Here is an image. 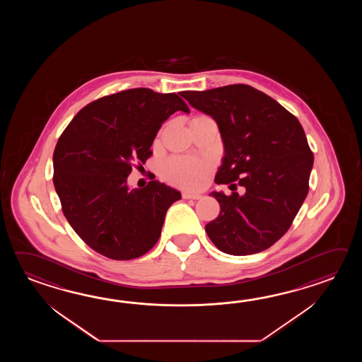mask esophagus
<instances>
[{"label": "esophagus", "instance_id": "34e87169", "mask_svg": "<svg viewBox=\"0 0 362 362\" xmlns=\"http://www.w3.org/2000/svg\"><path fill=\"white\" fill-rule=\"evenodd\" d=\"M182 198L184 199H202V195L200 194H194V192H182Z\"/></svg>", "mask_w": 362, "mask_h": 362}]
</instances>
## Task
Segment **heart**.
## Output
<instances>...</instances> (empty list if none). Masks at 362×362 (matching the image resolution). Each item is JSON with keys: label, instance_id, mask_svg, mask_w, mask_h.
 Listing matches in <instances>:
<instances>
[{"label": "heart", "instance_id": "obj_1", "mask_svg": "<svg viewBox=\"0 0 362 362\" xmlns=\"http://www.w3.org/2000/svg\"><path fill=\"white\" fill-rule=\"evenodd\" d=\"M208 167V163L200 159L173 156L164 162L162 173L172 184L197 189L204 182Z\"/></svg>", "mask_w": 362, "mask_h": 362}]
</instances>
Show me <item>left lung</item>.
<instances>
[{"mask_svg": "<svg viewBox=\"0 0 362 362\" xmlns=\"http://www.w3.org/2000/svg\"><path fill=\"white\" fill-rule=\"evenodd\" d=\"M180 94L218 125L223 158L216 184L247 189L243 196L211 192L220 215L206 225L208 237L220 251L235 256L269 248L288 230L307 198L313 154L301 124L250 85Z\"/></svg>", "mask_w": 362, "mask_h": 362, "instance_id": "1", "label": "left lung"}]
</instances>
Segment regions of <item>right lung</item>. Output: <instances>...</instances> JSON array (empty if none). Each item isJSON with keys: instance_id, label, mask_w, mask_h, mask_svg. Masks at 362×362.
I'll list each match as a JSON object with an SVG mask.
<instances>
[{"instance_id": "obj_1", "label": "right lung", "mask_w": 362, "mask_h": 362, "mask_svg": "<svg viewBox=\"0 0 362 362\" xmlns=\"http://www.w3.org/2000/svg\"><path fill=\"white\" fill-rule=\"evenodd\" d=\"M176 111L190 112L176 93L136 88L81 108L57 142L55 192L72 229L88 246L112 260L150 251L168 208L181 192L159 181L127 185L132 165L145 164L162 124Z\"/></svg>"}]
</instances>
